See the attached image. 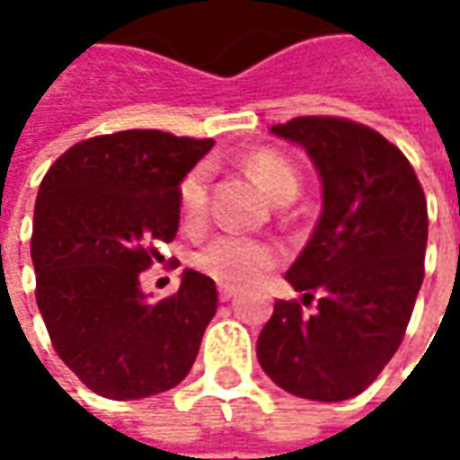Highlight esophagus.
<instances>
[{"mask_svg": "<svg viewBox=\"0 0 460 460\" xmlns=\"http://www.w3.org/2000/svg\"><path fill=\"white\" fill-rule=\"evenodd\" d=\"M238 294L235 287H227V284H220V289H217V296H220V302H230L233 296Z\"/></svg>", "mask_w": 460, "mask_h": 460, "instance_id": "obj_1", "label": "esophagus"}]
</instances>
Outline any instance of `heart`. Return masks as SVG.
<instances>
[{"instance_id": "b5f03b06", "label": "heart", "mask_w": 460, "mask_h": 460, "mask_svg": "<svg viewBox=\"0 0 460 460\" xmlns=\"http://www.w3.org/2000/svg\"><path fill=\"white\" fill-rule=\"evenodd\" d=\"M245 168L266 189L274 202H292L299 191V171L289 155L276 148H256L245 155ZM207 189L209 171L207 166H194L179 184V215L184 227H199L207 217ZM284 261V251L263 238L222 233L207 240L199 251H194L191 266L202 274L227 287H243L256 281L258 276L276 269Z\"/></svg>"}]
</instances>
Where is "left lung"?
I'll return each instance as SVG.
<instances>
[{"label":"left lung","instance_id":"8db88e82","mask_svg":"<svg viewBox=\"0 0 460 460\" xmlns=\"http://www.w3.org/2000/svg\"><path fill=\"white\" fill-rule=\"evenodd\" d=\"M271 130L314 161L323 215L287 271L305 296L276 302L258 363L294 397L350 399L374 384L410 325L425 276V191L407 155L368 125L312 115ZM312 298L315 312L305 313Z\"/></svg>","mask_w":460,"mask_h":460}]
</instances>
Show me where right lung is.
I'll return each mask as SVG.
<instances>
[{"label":"right lung","instance_id":"obj_1","mask_svg":"<svg viewBox=\"0 0 460 460\" xmlns=\"http://www.w3.org/2000/svg\"><path fill=\"white\" fill-rule=\"evenodd\" d=\"M212 137L122 130L81 140L38 189L30 256L50 343L81 384L107 399L173 389L217 309L209 276L186 269L151 305L140 274L179 230V184Z\"/></svg>","mask_w":460,"mask_h":460}]
</instances>
